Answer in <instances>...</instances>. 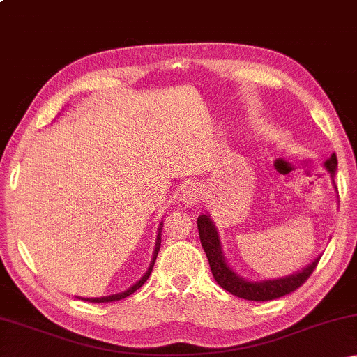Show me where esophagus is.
Here are the masks:
<instances>
[{
	"mask_svg": "<svg viewBox=\"0 0 357 357\" xmlns=\"http://www.w3.org/2000/svg\"><path fill=\"white\" fill-rule=\"evenodd\" d=\"M198 200H200V189L193 184L185 185L183 193H181V202L192 206V204H197Z\"/></svg>",
	"mask_w": 357,
	"mask_h": 357,
	"instance_id": "obj_1",
	"label": "esophagus"
}]
</instances>
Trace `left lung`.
<instances>
[{
  "mask_svg": "<svg viewBox=\"0 0 357 357\" xmlns=\"http://www.w3.org/2000/svg\"><path fill=\"white\" fill-rule=\"evenodd\" d=\"M324 165L329 170L332 181H334L335 168H337V155L332 154L329 159L324 162ZM197 223H198V233H200L202 245L204 249V253H206L208 257V261L211 266V271H213L215 282L219 283L223 289H227L228 293L238 296V298L263 302V301H273L277 298H282V296H287L289 293L296 291L302 283L309 279L319 261V257H318L315 261L307 266V268H304V271H301L298 274L283 277V279L264 280V282H247L244 279H241L236 273H233V271L228 268L225 258L222 255L219 234H217V229L214 227V223L211 222L209 217L202 214L198 217Z\"/></svg>",
  "mask_w": 357,
  "mask_h": 357,
  "instance_id": "obj_1",
  "label": "left lung"
}]
</instances>
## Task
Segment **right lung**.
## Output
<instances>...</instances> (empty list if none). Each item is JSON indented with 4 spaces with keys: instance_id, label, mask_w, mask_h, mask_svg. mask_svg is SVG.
Here are the masks:
<instances>
[{
    "instance_id": "1",
    "label": "right lung",
    "mask_w": 357,
    "mask_h": 357,
    "mask_svg": "<svg viewBox=\"0 0 357 357\" xmlns=\"http://www.w3.org/2000/svg\"><path fill=\"white\" fill-rule=\"evenodd\" d=\"M162 227H164V223H160V228H159V234H157V241H155V249H154V255H153V261H151V266L148 269V273L144 274L140 280H138L134 287H130L128 291L124 293H119V294H113V296H107V298H89V299H84L88 302H96V304H99V302H114V301H121L124 298H128V296H130L132 293H135L138 288H140L144 282L148 280V277L151 275V273H153V268H154V261L157 258V253H159V249H160V233H162Z\"/></svg>"
}]
</instances>
